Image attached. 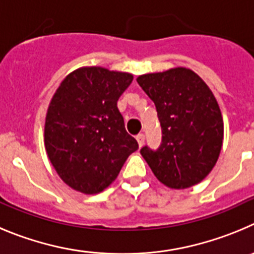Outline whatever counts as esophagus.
Returning a JSON list of instances; mask_svg holds the SVG:
<instances>
[{
	"instance_id": "1",
	"label": "esophagus",
	"mask_w": 254,
	"mask_h": 254,
	"mask_svg": "<svg viewBox=\"0 0 254 254\" xmlns=\"http://www.w3.org/2000/svg\"><path fill=\"white\" fill-rule=\"evenodd\" d=\"M144 140H145V136H144V134H139V135H136V141H138L139 147H143Z\"/></svg>"
}]
</instances>
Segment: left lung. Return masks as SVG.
<instances>
[{"instance_id": "obj_1", "label": "left lung", "mask_w": 254, "mask_h": 254, "mask_svg": "<svg viewBox=\"0 0 254 254\" xmlns=\"http://www.w3.org/2000/svg\"><path fill=\"white\" fill-rule=\"evenodd\" d=\"M154 102L162 127L158 149L140 154L164 186L184 190L211 172L223 145L224 124L215 96L189 68L148 73L136 78Z\"/></svg>"}]
</instances>
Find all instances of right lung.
Returning <instances> with one entry per match:
<instances>
[{
  "instance_id": "right-lung-1",
  "label": "right lung",
  "mask_w": 254,
  "mask_h": 254,
  "mask_svg": "<svg viewBox=\"0 0 254 254\" xmlns=\"http://www.w3.org/2000/svg\"><path fill=\"white\" fill-rule=\"evenodd\" d=\"M132 74L102 67L69 73L48 107L44 144L64 184L93 195L110 186L138 141L125 130L118 100Z\"/></svg>"
}]
</instances>
